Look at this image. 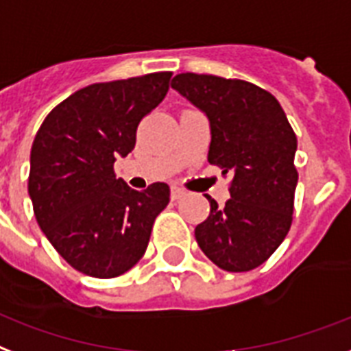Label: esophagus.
<instances>
[{
  "instance_id": "obj_1",
  "label": "esophagus",
  "mask_w": 351,
  "mask_h": 351,
  "mask_svg": "<svg viewBox=\"0 0 351 351\" xmlns=\"http://www.w3.org/2000/svg\"><path fill=\"white\" fill-rule=\"evenodd\" d=\"M170 194H172V199H181L186 192H184L181 186H178V184H172V189H170Z\"/></svg>"
}]
</instances>
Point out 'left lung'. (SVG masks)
<instances>
[{"label":"left lung","instance_id":"1","mask_svg":"<svg viewBox=\"0 0 351 351\" xmlns=\"http://www.w3.org/2000/svg\"><path fill=\"white\" fill-rule=\"evenodd\" d=\"M170 86L208 119V162L232 173L225 206L206 195L210 214L195 227V241L218 267L251 271L291 227L297 135L278 100L251 82L181 73Z\"/></svg>","mask_w":351,"mask_h":351}]
</instances>
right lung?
Here are the masks:
<instances>
[{"label": "right lung", "mask_w": 351, "mask_h": 351, "mask_svg": "<svg viewBox=\"0 0 351 351\" xmlns=\"http://www.w3.org/2000/svg\"><path fill=\"white\" fill-rule=\"evenodd\" d=\"M172 73L91 84L54 108L31 148L34 216L65 262L95 278L126 273L143 258L167 183L133 190L115 178L117 156L135 146L141 119L161 104Z\"/></svg>", "instance_id": "add662e5"}]
</instances>
